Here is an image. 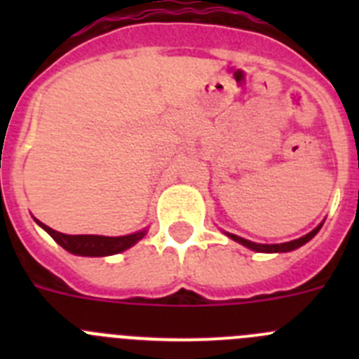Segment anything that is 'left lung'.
I'll return each instance as SVG.
<instances>
[{"instance_id":"obj_1","label":"left lung","mask_w":359,"mask_h":359,"mask_svg":"<svg viewBox=\"0 0 359 359\" xmlns=\"http://www.w3.org/2000/svg\"><path fill=\"white\" fill-rule=\"evenodd\" d=\"M320 228H322V224H320V226H316L313 231H309L307 236L300 237V239H294V241H290V243H282V244H257V243H252V241H248V239H243V237L233 236V233H228V237H231V239L237 241V243H241V244H243V246H246V248L253 250V252L280 253V252H291V250L300 248L302 244H306L307 241H311V239H313V237L316 236V233H318Z\"/></svg>"}]
</instances>
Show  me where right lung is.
I'll use <instances>...</instances> for the list:
<instances>
[{"instance_id":"obj_1","label":"right lung","mask_w":359,"mask_h":359,"mask_svg":"<svg viewBox=\"0 0 359 359\" xmlns=\"http://www.w3.org/2000/svg\"><path fill=\"white\" fill-rule=\"evenodd\" d=\"M39 223V221H37ZM44 230L48 231L53 237L55 243H59L65 250L75 255L84 257H104L113 255V253H120L123 250L131 248L133 244L138 243L142 237L145 236V231H138V233H131V236L123 237H104V236H66L61 231L52 230L46 224L39 223Z\"/></svg>"}]
</instances>
